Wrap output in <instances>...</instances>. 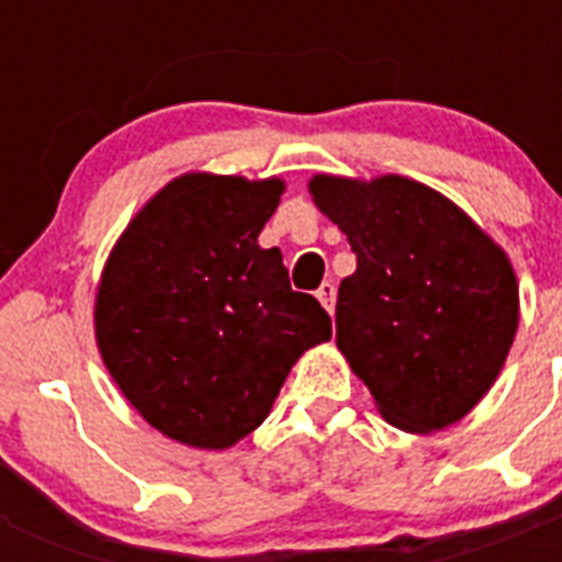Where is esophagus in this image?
<instances>
[{
    "mask_svg": "<svg viewBox=\"0 0 562 562\" xmlns=\"http://www.w3.org/2000/svg\"><path fill=\"white\" fill-rule=\"evenodd\" d=\"M315 295H317V301L324 304L326 312H335V295H337V290H335V284H331V281H324V284H321V290H317Z\"/></svg>",
    "mask_w": 562,
    "mask_h": 562,
    "instance_id": "obj_1",
    "label": "esophagus"
}]
</instances>
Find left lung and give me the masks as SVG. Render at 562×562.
Listing matches in <instances>:
<instances>
[{
	"instance_id": "obj_1",
	"label": "left lung",
	"mask_w": 562,
	"mask_h": 562,
	"mask_svg": "<svg viewBox=\"0 0 562 562\" xmlns=\"http://www.w3.org/2000/svg\"><path fill=\"white\" fill-rule=\"evenodd\" d=\"M310 193L349 238L337 349L391 425L448 428L479 405L518 331V278L459 205L422 182L317 173Z\"/></svg>"
}]
</instances>
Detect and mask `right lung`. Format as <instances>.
Segmentation results:
<instances>
[{
    "label": "right lung",
    "mask_w": 562,
    "mask_h": 562,
    "mask_svg": "<svg viewBox=\"0 0 562 562\" xmlns=\"http://www.w3.org/2000/svg\"><path fill=\"white\" fill-rule=\"evenodd\" d=\"M284 182L182 173L109 252L95 295L103 366L168 439L233 448L261 425L295 360L331 317L258 245Z\"/></svg>",
    "instance_id": "add662e5"
}]
</instances>
